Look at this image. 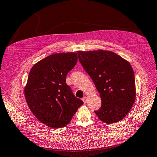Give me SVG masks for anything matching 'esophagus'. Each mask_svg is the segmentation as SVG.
Segmentation results:
<instances>
[{"instance_id": "esophagus-1", "label": "esophagus", "mask_w": 157, "mask_h": 157, "mask_svg": "<svg viewBox=\"0 0 157 157\" xmlns=\"http://www.w3.org/2000/svg\"><path fill=\"white\" fill-rule=\"evenodd\" d=\"M82 100H83V102H84V104H86V103L87 102V98H86V96L83 97V98H82Z\"/></svg>"}]
</instances>
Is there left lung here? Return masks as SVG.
Returning <instances> with one entry per match:
<instances>
[{
  "instance_id": "left-lung-1",
  "label": "left lung",
  "mask_w": 157,
  "mask_h": 157,
  "mask_svg": "<svg viewBox=\"0 0 157 157\" xmlns=\"http://www.w3.org/2000/svg\"><path fill=\"white\" fill-rule=\"evenodd\" d=\"M77 53L80 63L100 93L101 105L94 112L108 124L122 120L132 107L136 96L135 78L130 64L108 51Z\"/></svg>"
}]
</instances>
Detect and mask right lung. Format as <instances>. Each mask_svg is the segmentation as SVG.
Returning <instances> with one entry per match:
<instances>
[{"label":"right lung","mask_w":157,"mask_h":157,"mask_svg":"<svg viewBox=\"0 0 157 157\" xmlns=\"http://www.w3.org/2000/svg\"><path fill=\"white\" fill-rule=\"evenodd\" d=\"M78 61L76 53H55L33 65L29 72L25 96L35 117L46 126H67L83 104L66 83V77Z\"/></svg>","instance_id":"add662e5"}]
</instances>
